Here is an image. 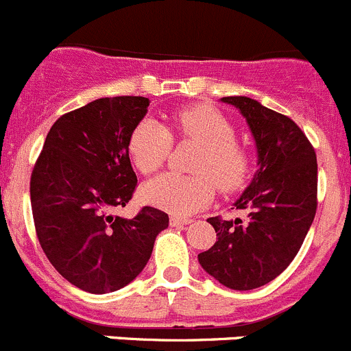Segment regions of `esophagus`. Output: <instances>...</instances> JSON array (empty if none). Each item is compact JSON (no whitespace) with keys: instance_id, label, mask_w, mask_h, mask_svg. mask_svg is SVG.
I'll list each match as a JSON object with an SVG mask.
<instances>
[{"instance_id":"obj_1","label":"esophagus","mask_w":351,"mask_h":351,"mask_svg":"<svg viewBox=\"0 0 351 351\" xmlns=\"http://www.w3.org/2000/svg\"><path fill=\"white\" fill-rule=\"evenodd\" d=\"M191 221H193L191 218H182V217H177V215H172L171 217L172 227H184V225H189Z\"/></svg>"}]
</instances>
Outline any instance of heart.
I'll use <instances>...</instances> for the list:
<instances>
[{
	"mask_svg": "<svg viewBox=\"0 0 351 351\" xmlns=\"http://www.w3.org/2000/svg\"><path fill=\"white\" fill-rule=\"evenodd\" d=\"M199 145L191 171L193 176L164 174L143 187L147 203L179 217H189L210 204L215 191L232 194L242 189L252 171L247 148L235 140V128L211 106H193L177 110L167 128L143 119L133 128L128 152L134 167L145 176L157 172L167 162L174 141Z\"/></svg>",
	"mask_w": 351,
	"mask_h": 351,
	"instance_id": "b5f03b06",
	"label": "heart"
}]
</instances>
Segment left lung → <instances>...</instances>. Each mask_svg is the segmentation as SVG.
<instances>
[{
	"instance_id": "1",
	"label": "left lung",
	"mask_w": 351,
	"mask_h": 351,
	"mask_svg": "<svg viewBox=\"0 0 351 351\" xmlns=\"http://www.w3.org/2000/svg\"><path fill=\"white\" fill-rule=\"evenodd\" d=\"M221 100L247 119L259 169L235 203V210L247 218H208L217 242L197 259L221 285L252 290L285 271L311 228L317 210V158L308 138L289 116L249 97Z\"/></svg>"
}]
</instances>
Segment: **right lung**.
I'll use <instances>...</instances> for the list:
<instances>
[{
	"mask_svg": "<svg viewBox=\"0 0 351 351\" xmlns=\"http://www.w3.org/2000/svg\"><path fill=\"white\" fill-rule=\"evenodd\" d=\"M150 106L147 97H104L53 124L30 177L34 225L44 254L62 278L90 293L133 282L169 215L143 206L112 215L136 191L128 140Z\"/></svg>",
	"mask_w": 351,
	"mask_h": 351,
	"instance_id": "right-lung-1",
	"label": "right lung"
}]
</instances>
